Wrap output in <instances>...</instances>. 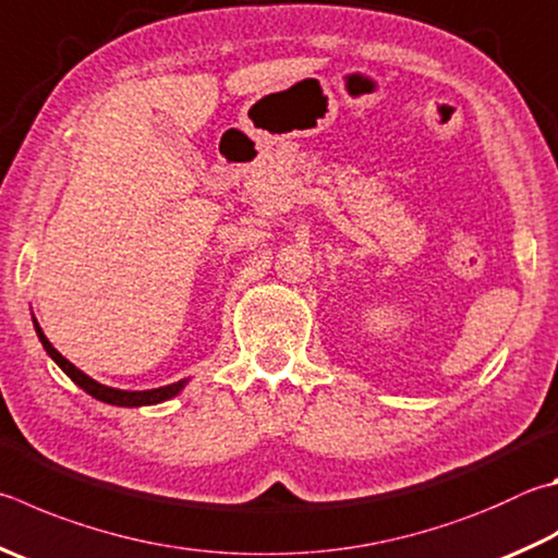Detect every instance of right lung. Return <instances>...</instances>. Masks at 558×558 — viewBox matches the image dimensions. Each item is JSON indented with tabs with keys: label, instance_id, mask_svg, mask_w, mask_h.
<instances>
[{
	"label": "right lung",
	"instance_id": "add662e5",
	"mask_svg": "<svg viewBox=\"0 0 558 558\" xmlns=\"http://www.w3.org/2000/svg\"><path fill=\"white\" fill-rule=\"evenodd\" d=\"M34 327H36V333L40 343H44V349L50 359H53L60 368H63L65 376L73 380L75 385H80L87 395H93V398L102 400L107 404H117V408H144V404H158V402H166L170 398H175V395L185 388L187 380H178V383H170L166 385V388H154V390H117V388H109V385H102L97 383L87 376V373H83L80 368H75L73 363H70L63 353H58L53 349V343H50L46 339V333L40 331L38 322L34 319Z\"/></svg>",
	"mask_w": 558,
	"mask_h": 558
}]
</instances>
